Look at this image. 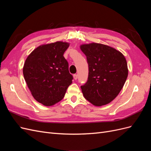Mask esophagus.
<instances>
[{"instance_id":"34e87169","label":"esophagus","mask_w":151,"mask_h":151,"mask_svg":"<svg viewBox=\"0 0 151 151\" xmlns=\"http://www.w3.org/2000/svg\"><path fill=\"white\" fill-rule=\"evenodd\" d=\"M74 79H75V80H77V77H78V76H77V74H74Z\"/></svg>"}]
</instances>
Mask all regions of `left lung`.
I'll use <instances>...</instances> for the list:
<instances>
[{
  "label": "left lung",
  "instance_id": "obj_1",
  "mask_svg": "<svg viewBox=\"0 0 151 151\" xmlns=\"http://www.w3.org/2000/svg\"><path fill=\"white\" fill-rule=\"evenodd\" d=\"M89 75L81 86L84 98L95 106L110 103L119 94L128 76L126 59L115 48L103 44L83 45Z\"/></svg>",
  "mask_w": 151,
  "mask_h": 151
}]
</instances>
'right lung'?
<instances>
[{"instance_id":"add662e5","label":"right lung","mask_w":151,"mask_h":151,"mask_svg":"<svg viewBox=\"0 0 151 151\" xmlns=\"http://www.w3.org/2000/svg\"><path fill=\"white\" fill-rule=\"evenodd\" d=\"M69 44L62 42L41 45L26 58L23 67L26 83L34 98L52 106L63 98L73 76L63 53Z\"/></svg>"}]
</instances>
